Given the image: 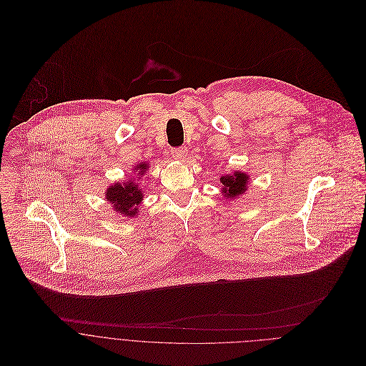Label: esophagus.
<instances>
[{
    "label": "esophagus",
    "instance_id": "34e87169",
    "mask_svg": "<svg viewBox=\"0 0 366 366\" xmlns=\"http://www.w3.org/2000/svg\"><path fill=\"white\" fill-rule=\"evenodd\" d=\"M172 154H173V159L174 160H184L186 156H187V149L186 147H177V149H173L172 150Z\"/></svg>",
    "mask_w": 366,
    "mask_h": 366
}]
</instances>
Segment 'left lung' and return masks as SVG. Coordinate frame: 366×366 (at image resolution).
Returning <instances> with one entry per match:
<instances>
[{
	"label": "left lung",
	"instance_id": "1",
	"mask_svg": "<svg viewBox=\"0 0 366 366\" xmlns=\"http://www.w3.org/2000/svg\"><path fill=\"white\" fill-rule=\"evenodd\" d=\"M222 193L227 199H235L247 192L249 176L241 172H234L232 174H225L221 179Z\"/></svg>",
	"mask_w": 366,
	"mask_h": 366
}]
</instances>
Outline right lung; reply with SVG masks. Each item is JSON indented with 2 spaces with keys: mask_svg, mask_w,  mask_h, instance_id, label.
<instances>
[{
  "mask_svg": "<svg viewBox=\"0 0 366 366\" xmlns=\"http://www.w3.org/2000/svg\"><path fill=\"white\" fill-rule=\"evenodd\" d=\"M147 169L149 164L141 162L135 166L134 172H138V176H142L147 172ZM131 180L125 183H115L109 186L105 193V197L112 204V209L128 217H134L138 214V204L142 200V189H139L138 183Z\"/></svg>",
  "mask_w": 366,
  "mask_h": 366,
  "instance_id": "right-lung-1",
  "label": "right lung"
}]
</instances>
